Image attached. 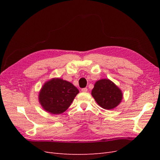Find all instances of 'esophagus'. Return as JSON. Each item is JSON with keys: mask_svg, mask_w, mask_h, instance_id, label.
Masks as SVG:
<instances>
[{"mask_svg": "<svg viewBox=\"0 0 160 160\" xmlns=\"http://www.w3.org/2000/svg\"><path fill=\"white\" fill-rule=\"evenodd\" d=\"M81 91H82V92H87V91H88V89H87L86 88H82V89H81Z\"/></svg>", "mask_w": 160, "mask_h": 160, "instance_id": "1", "label": "esophagus"}]
</instances>
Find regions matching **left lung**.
Listing matches in <instances>:
<instances>
[{"mask_svg": "<svg viewBox=\"0 0 160 160\" xmlns=\"http://www.w3.org/2000/svg\"><path fill=\"white\" fill-rule=\"evenodd\" d=\"M91 95L99 106L105 109H112L119 104L122 93L112 81L101 79L97 81Z\"/></svg>", "mask_w": 160, "mask_h": 160, "instance_id": "8db88e82", "label": "left lung"}]
</instances>
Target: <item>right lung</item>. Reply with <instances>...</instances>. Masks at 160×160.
<instances>
[{
	"instance_id": "add662e5",
	"label": "right lung",
	"mask_w": 160,
	"mask_h": 160,
	"mask_svg": "<svg viewBox=\"0 0 160 160\" xmlns=\"http://www.w3.org/2000/svg\"><path fill=\"white\" fill-rule=\"evenodd\" d=\"M79 90L69 82L52 79L42 86L39 102L45 110L52 114H60L69 108Z\"/></svg>"
}]
</instances>
